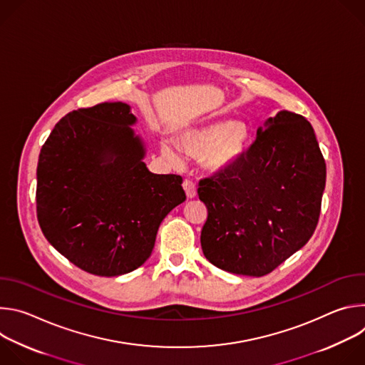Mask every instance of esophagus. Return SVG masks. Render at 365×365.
Wrapping results in <instances>:
<instances>
[{"label":"esophagus","instance_id":"obj_1","mask_svg":"<svg viewBox=\"0 0 365 365\" xmlns=\"http://www.w3.org/2000/svg\"><path fill=\"white\" fill-rule=\"evenodd\" d=\"M183 189H185V193H186L187 199H193L196 196V186L192 180L185 179L183 180Z\"/></svg>","mask_w":365,"mask_h":365}]
</instances>
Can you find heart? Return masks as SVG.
<instances>
[{"instance_id": "heart-1", "label": "heart", "mask_w": 365, "mask_h": 365, "mask_svg": "<svg viewBox=\"0 0 365 365\" xmlns=\"http://www.w3.org/2000/svg\"><path fill=\"white\" fill-rule=\"evenodd\" d=\"M250 141L251 130L244 121H218L190 130L180 137L182 148L190 158L200 159L202 166L212 173L234 168L244 158ZM162 151L169 160H178L169 143L162 144Z\"/></svg>"}]
</instances>
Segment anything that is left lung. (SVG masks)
<instances>
[{"label": "left lung", "instance_id": "1", "mask_svg": "<svg viewBox=\"0 0 365 365\" xmlns=\"http://www.w3.org/2000/svg\"><path fill=\"white\" fill-rule=\"evenodd\" d=\"M327 165L310 123L279 111L231 169L199 182L207 207L200 232L205 257L218 269L262 277L314 234Z\"/></svg>", "mask_w": 365, "mask_h": 365}]
</instances>
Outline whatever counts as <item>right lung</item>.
I'll return each instance as SVG.
<instances>
[{
  "instance_id": "right-lung-1",
  "label": "right lung",
  "mask_w": 365,
  "mask_h": 365,
  "mask_svg": "<svg viewBox=\"0 0 365 365\" xmlns=\"http://www.w3.org/2000/svg\"><path fill=\"white\" fill-rule=\"evenodd\" d=\"M135 124L124 102L76 110L55 125L38 155L40 228L71 263L95 276L144 264L162 221L186 199L180 176L147 169Z\"/></svg>"
}]
</instances>
